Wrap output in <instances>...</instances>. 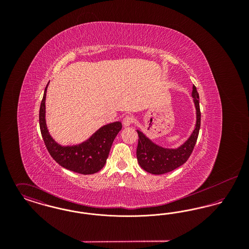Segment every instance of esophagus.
<instances>
[{
    "mask_svg": "<svg viewBox=\"0 0 249 249\" xmlns=\"http://www.w3.org/2000/svg\"><path fill=\"white\" fill-rule=\"evenodd\" d=\"M133 122H134V118H133L132 116H126V117L123 119V120H122L123 126H125V127L130 126Z\"/></svg>",
    "mask_w": 249,
    "mask_h": 249,
    "instance_id": "34e87169",
    "label": "esophagus"
}]
</instances>
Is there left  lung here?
<instances>
[{
    "mask_svg": "<svg viewBox=\"0 0 249 249\" xmlns=\"http://www.w3.org/2000/svg\"><path fill=\"white\" fill-rule=\"evenodd\" d=\"M192 97L196 107L197 121L196 126L187 142L177 149L163 148L155 144L142 131L137 130L139 136L136 157L139 165L144 171L153 175H162L169 173L183 165L190 157L197 142L199 130L201 127V110L199 102V93L196 87H192Z\"/></svg>",
    "mask_w": 249,
    "mask_h": 249,
    "instance_id": "obj_1",
    "label": "left lung"
}]
</instances>
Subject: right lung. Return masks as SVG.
<instances>
[{
  "mask_svg": "<svg viewBox=\"0 0 249 249\" xmlns=\"http://www.w3.org/2000/svg\"><path fill=\"white\" fill-rule=\"evenodd\" d=\"M46 87L40 106L39 124L44 142L54 160L65 169L81 175H92L99 172L107 162L112 143L122 124L118 121L107 124L97 130L86 142L78 145L61 146L55 142L48 132L46 124Z\"/></svg>",
  "mask_w": 249,
  "mask_h": 249,
  "instance_id": "right-lung-1",
  "label": "right lung"
}]
</instances>
